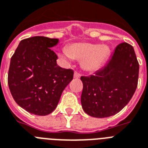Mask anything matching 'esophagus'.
I'll list each match as a JSON object with an SVG mask.
<instances>
[{
  "label": "esophagus",
  "mask_w": 148,
  "mask_h": 148,
  "mask_svg": "<svg viewBox=\"0 0 148 148\" xmlns=\"http://www.w3.org/2000/svg\"><path fill=\"white\" fill-rule=\"evenodd\" d=\"M74 77L75 78V79H78V78H80V73H78L77 71L74 72Z\"/></svg>",
  "instance_id": "esophagus-1"
}]
</instances>
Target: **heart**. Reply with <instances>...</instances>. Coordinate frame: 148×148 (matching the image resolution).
Masks as SVG:
<instances>
[{
    "instance_id": "b5f03b06",
    "label": "heart",
    "mask_w": 148,
    "mask_h": 148,
    "mask_svg": "<svg viewBox=\"0 0 148 148\" xmlns=\"http://www.w3.org/2000/svg\"><path fill=\"white\" fill-rule=\"evenodd\" d=\"M65 56L75 59L84 61L83 65L85 70L93 71L107 59L109 49L106 45L91 44V43H74L68 46Z\"/></svg>"
}]
</instances>
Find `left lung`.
<instances>
[{"instance_id": "1", "label": "left lung", "mask_w": 148, "mask_h": 148, "mask_svg": "<svg viewBox=\"0 0 148 148\" xmlns=\"http://www.w3.org/2000/svg\"><path fill=\"white\" fill-rule=\"evenodd\" d=\"M138 74L139 64L134 48L128 43H120L103 68L93 75L80 77L84 111L95 118L116 115L133 97Z\"/></svg>"}]
</instances>
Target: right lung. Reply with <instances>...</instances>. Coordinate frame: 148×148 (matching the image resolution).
<instances>
[{
    "instance_id": "right-lung-1",
    "label": "right lung",
    "mask_w": 148,
    "mask_h": 148,
    "mask_svg": "<svg viewBox=\"0 0 148 148\" xmlns=\"http://www.w3.org/2000/svg\"><path fill=\"white\" fill-rule=\"evenodd\" d=\"M58 39L34 36L20 41L12 56L8 86L15 102L26 111L46 116L54 111L74 71L57 64L51 49Z\"/></svg>"
}]
</instances>
